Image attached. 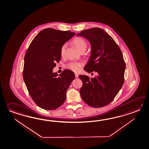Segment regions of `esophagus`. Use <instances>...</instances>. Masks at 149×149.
<instances>
[{"instance_id": "34e87169", "label": "esophagus", "mask_w": 149, "mask_h": 149, "mask_svg": "<svg viewBox=\"0 0 149 149\" xmlns=\"http://www.w3.org/2000/svg\"><path fill=\"white\" fill-rule=\"evenodd\" d=\"M75 76L76 78H77V77H79V74H77V73H75Z\"/></svg>"}]
</instances>
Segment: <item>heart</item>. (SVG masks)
I'll return each mask as SVG.
<instances>
[{"label":"heart","instance_id":"heart-1","mask_svg":"<svg viewBox=\"0 0 149 149\" xmlns=\"http://www.w3.org/2000/svg\"><path fill=\"white\" fill-rule=\"evenodd\" d=\"M73 45L79 52L82 51H86L87 47L86 42L81 37H77L74 38L72 41ZM66 45L63 44L61 47L60 53L61 56H63L65 53ZM82 67V63H70L67 65L66 67L69 70L75 72H78Z\"/></svg>","mask_w":149,"mask_h":149}]
</instances>
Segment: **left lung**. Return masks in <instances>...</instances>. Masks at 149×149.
<instances>
[{
    "label": "left lung",
    "mask_w": 149,
    "mask_h": 149,
    "mask_svg": "<svg viewBox=\"0 0 149 149\" xmlns=\"http://www.w3.org/2000/svg\"><path fill=\"white\" fill-rule=\"evenodd\" d=\"M77 36L85 38L91 45V55L84 70L98 73L91 79L79 75L83 82L82 99L93 107L106 106L116 97L124 82L126 64L123 53L112 37L102 29L83 30Z\"/></svg>",
    "instance_id": "left-lung-1"
}]
</instances>
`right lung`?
<instances>
[{
	"mask_svg": "<svg viewBox=\"0 0 149 149\" xmlns=\"http://www.w3.org/2000/svg\"><path fill=\"white\" fill-rule=\"evenodd\" d=\"M76 33L47 28L40 31L26 51L24 59L23 77L28 92L37 106L54 110L61 106L67 89L75 79L70 70L58 75L53 73L56 63L61 59V47Z\"/></svg>",
	"mask_w": 149,
	"mask_h": 149,
	"instance_id": "1",
	"label": "right lung"
}]
</instances>
